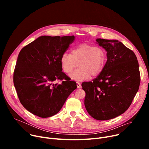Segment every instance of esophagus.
I'll return each mask as SVG.
<instances>
[{
  "label": "esophagus",
  "instance_id": "esophagus-1",
  "mask_svg": "<svg viewBox=\"0 0 149 149\" xmlns=\"http://www.w3.org/2000/svg\"><path fill=\"white\" fill-rule=\"evenodd\" d=\"M77 88H81V84H80V82H79V81H77Z\"/></svg>",
  "mask_w": 149,
  "mask_h": 149
}]
</instances>
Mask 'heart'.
<instances>
[{
    "mask_svg": "<svg viewBox=\"0 0 149 149\" xmlns=\"http://www.w3.org/2000/svg\"><path fill=\"white\" fill-rule=\"evenodd\" d=\"M107 61L106 51L101 46L89 43H82L71 50V54L64 52L60 57L63 71L71 72L78 66L79 68L70 74L72 79L82 81L91 76L99 75L103 70Z\"/></svg>",
    "mask_w": 149,
    "mask_h": 149,
    "instance_id": "obj_1",
    "label": "heart"
}]
</instances>
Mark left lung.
Listing matches in <instances>:
<instances>
[{"instance_id": "left-lung-1", "label": "left lung", "mask_w": 149, "mask_h": 149, "mask_svg": "<svg viewBox=\"0 0 149 149\" xmlns=\"http://www.w3.org/2000/svg\"><path fill=\"white\" fill-rule=\"evenodd\" d=\"M107 51L103 70L92 81L83 82L84 106L97 120H108L126 112L140 84L138 61L135 53L116 40L97 38Z\"/></svg>"}]
</instances>
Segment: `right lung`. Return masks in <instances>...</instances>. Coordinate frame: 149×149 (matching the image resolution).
Listing matches in <instances>:
<instances>
[{"label":"right lung","instance_id":"1","mask_svg":"<svg viewBox=\"0 0 149 149\" xmlns=\"http://www.w3.org/2000/svg\"><path fill=\"white\" fill-rule=\"evenodd\" d=\"M75 36H40L21 49L14 71L13 81L21 104L41 118L57 114L77 83L62 72L61 55ZM61 80V84H54Z\"/></svg>","mask_w":149,"mask_h":149}]
</instances>
